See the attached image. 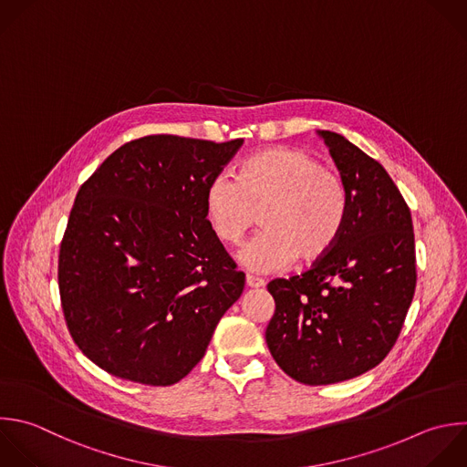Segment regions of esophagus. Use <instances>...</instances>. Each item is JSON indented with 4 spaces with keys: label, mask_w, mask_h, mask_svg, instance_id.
I'll return each mask as SVG.
<instances>
[{
    "label": "esophagus",
    "mask_w": 467,
    "mask_h": 467,
    "mask_svg": "<svg viewBox=\"0 0 467 467\" xmlns=\"http://www.w3.org/2000/svg\"><path fill=\"white\" fill-rule=\"evenodd\" d=\"M246 285H248L250 288H261V286H265L266 283H265V279H261V277H255V275H252V274H246Z\"/></svg>",
    "instance_id": "34e87169"
}]
</instances>
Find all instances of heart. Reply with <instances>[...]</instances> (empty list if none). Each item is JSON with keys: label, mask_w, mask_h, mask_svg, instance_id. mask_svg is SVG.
Returning <instances> with one entry per match:
<instances>
[{"label": "heart", "mask_w": 467, "mask_h": 467, "mask_svg": "<svg viewBox=\"0 0 467 467\" xmlns=\"http://www.w3.org/2000/svg\"><path fill=\"white\" fill-rule=\"evenodd\" d=\"M215 237L237 246L255 226L263 232L243 250V263L259 274L285 268L296 257L314 263L337 243L350 197L343 177L299 148H268L244 159L235 179H212L204 199Z\"/></svg>", "instance_id": "heart-1"}]
</instances>
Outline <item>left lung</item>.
Listing matches in <instances>:
<instances>
[{"instance_id":"8db88e82","label":"left lung","mask_w":467,"mask_h":467,"mask_svg":"<svg viewBox=\"0 0 467 467\" xmlns=\"http://www.w3.org/2000/svg\"><path fill=\"white\" fill-rule=\"evenodd\" d=\"M350 208L334 248L312 268L274 279L266 345L296 381L328 385L376 367L394 347L416 286L412 219L385 168L345 137L319 131Z\"/></svg>"}]
</instances>
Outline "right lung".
Instances as JSON below:
<instances>
[{"label": "right lung", "instance_id": "right-lung-1", "mask_svg": "<svg viewBox=\"0 0 467 467\" xmlns=\"http://www.w3.org/2000/svg\"><path fill=\"white\" fill-rule=\"evenodd\" d=\"M243 142L142 137L80 186L58 286L71 337L106 372L177 383L241 297L244 274L215 237L204 199Z\"/></svg>", "mask_w": 467, "mask_h": 467}]
</instances>
